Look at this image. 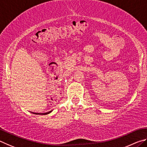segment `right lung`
<instances>
[{
  "mask_svg": "<svg viewBox=\"0 0 147 147\" xmlns=\"http://www.w3.org/2000/svg\"><path fill=\"white\" fill-rule=\"evenodd\" d=\"M51 112L52 111H50V112H46V113H42V114H40V113H35V112H32V113H33V114H36V115H46V114H50V113H51Z\"/></svg>",
  "mask_w": 147,
  "mask_h": 147,
  "instance_id": "1",
  "label": "right lung"
}]
</instances>
